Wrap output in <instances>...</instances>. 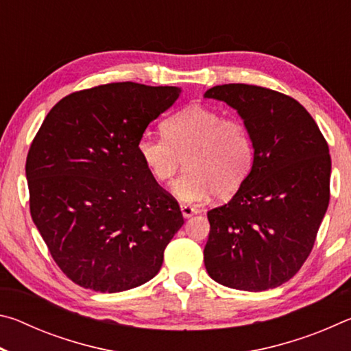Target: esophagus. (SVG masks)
I'll use <instances>...</instances> for the list:
<instances>
[{
  "label": "esophagus",
  "mask_w": 351,
  "mask_h": 351,
  "mask_svg": "<svg viewBox=\"0 0 351 351\" xmlns=\"http://www.w3.org/2000/svg\"><path fill=\"white\" fill-rule=\"evenodd\" d=\"M181 213H182L184 218H190V217L197 215L198 210L192 206H181Z\"/></svg>",
  "instance_id": "1"
}]
</instances>
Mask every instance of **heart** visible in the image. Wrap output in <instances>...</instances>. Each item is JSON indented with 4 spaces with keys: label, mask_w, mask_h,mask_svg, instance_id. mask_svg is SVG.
<instances>
[{
    "label": "heart",
    "mask_w": 351,
    "mask_h": 351,
    "mask_svg": "<svg viewBox=\"0 0 351 351\" xmlns=\"http://www.w3.org/2000/svg\"><path fill=\"white\" fill-rule=\"evenodd\" d=\"M161 130L164 138L139 139V158L156 182L171 180L184 161L187 170L171 186L182 203H201L213 193L219 199L232 197L251 173L254 142L239 117L190 105L165 119Z\"/></svg>",
    "instance_id": "heart-1"
}]
</instances>
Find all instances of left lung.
Here are the masks:
<instances>
[{"mask_svg":"<svg viewBox=\"0 0 351 351\" xmlns=\"http://www.w3.org/2000/svg\"><path fill=\"white\" fill-rule=\"evenodd\" d=\"M204 97L239 111L254 142L246 181L229 203L207 212L206 269L229 288L280 287L311 254L328 207V144L310 112L287 94L229 83Z\"/></svg>","mask_w":351,"mask_h":351,"instance_id":"1","label":"left lung"}]
</instances>
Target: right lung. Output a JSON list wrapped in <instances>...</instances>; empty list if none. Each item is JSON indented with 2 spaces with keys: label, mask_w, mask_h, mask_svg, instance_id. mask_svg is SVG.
<instances>
[{
  "label": "right lung",
  "mask_w": 351,
  "mask_h": 351,
  "mask_svg": "<svg viewBox=\"0 0 351 351\" xmlns=\"http://www.w3.org/2000/svg\"><path fill=\"white\" fill-rule=\"evenodd\" d=\"M176 86L106 83L63 97L29 148V207L69 280L121 293L158 274L184 224L178 201L148 173L138 142L180 97Z\"/></svg>",
  "instance_id": "1"
}]
</instances>
